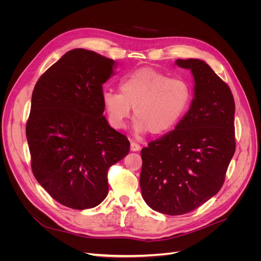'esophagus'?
<instances>
[{
  "label": "esophagus",
  "mask_w": 261,
  "mask_h": 261,
  "mask_svg": "<svg viewBox=\"0 0 261 261\" xmlns=\"http://www.w3.org/2000/svg\"><path fill=\"white\" fill-rule=\"evenodd\" d=\"M130 149H131V151H139V150H141V145H139L135 142H131Z\"/></svg>",
  "instance_id": "34e87169"
}]
</instances>
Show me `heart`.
Wrapping results in <instances>:
<instances>
[{
  "label": "heart",
  "mask_w": 261,
  "mask_h": 261,
  "mask_svg": "<svg viewBox=\"0 0 261 261\" xmlns=\"http://www.w3.org/2000/svg\"><path fill=\"white\" fill-rule=\"evenodd\" d=\"M119 91L102 93V103L111 125L121 129L133 108L136 131H148L152 135L173 129L191 100V88L185 79L170 77L149 66L122 77Z\"/></svg>",
  "instance_id": "1"
}]
</instances>
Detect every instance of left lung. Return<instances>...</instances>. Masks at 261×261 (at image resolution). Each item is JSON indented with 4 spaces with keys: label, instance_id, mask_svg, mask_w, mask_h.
Returning <instances> with one entry per match:
<instances>
[{
    "label": "left lung",
    "instance_id": "8db88e82",
    "mask_svg": "<svg viewBox=\"0 0 261 261\" xmlns=\"http://www.w3.org/2000/svg\"><path fill=\"white\" fill-rule=\"evenodd\" d=\"M191 70L195 98L175 129L142 149L141 190L153 211L184 215L201 206L222 187L235 153V101L208 64L177 59Z\"/></svg>",
    "mask_w": 261,
    "mask_h": 261
}]
</instances>
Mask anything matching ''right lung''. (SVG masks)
Here are the masks:
<instances>
[{
	"instance_id": "1",
	"label": "right lung",
	"mask_w": 261,
	"mask_h": 261,
	"mask_svg": "<svg viewBox=\"0 0 261 261\" xmlns=\"http://www.w3.org/2000/svg\"><path fill=\"white\" fill-rule=\"evenodd\" d=\"M112 59L84 48L67 51L38 79L26 122L32 170L53 199L73 210L97 206L108 195V170L130 142L102 113V85Z\"/></svg>"
}]
</instances>
